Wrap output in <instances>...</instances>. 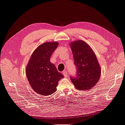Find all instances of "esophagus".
<instances>
[{"label": "esophagus", "instance_id": "obj_1", "mask_svg": "<svg viewBox=\"0 0 125 125\" xmlns=\"http://www.w3.org/2000/svg\"><path fill=\"white\" fill-rule=\"evenodd\" d=\"M62 74H63V75L65 77H67V72H66V71H63L62 72Z\"/></svg>", "mask_w": 125, "mask_h": 125}]
</instances>
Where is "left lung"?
<instances>
[{
    "label": "left lung",
    "mask_w": 125,
    "mask_h": 125,
    "mask_svg": "<svg viewBox=\"0 0 125 125\" xmlns=\"http://www.w3.org/2000/svg\"><path fill=\"white\" fill-rule=\"evenodd\" d=\"M77 77H71L75 88L79 90L92 88L98 82L101 68L95 53L87 43L83 40L71 42Z\"/></svg>",
    "instance_id": "obj_1"
}]
</instances>
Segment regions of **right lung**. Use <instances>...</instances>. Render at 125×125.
I'll return each instance as SVG.
<instances>
[{"label": "right lung", "mask_w": 125, "mask_h": 125, "mask_svg": "<svg viewBox=\"0 0 125 125\" xmlns=\"http://www.w3.org/2000/svg\"><path fill=\"white\" fill-rule=\"evenodd\" d=\"M58 46V42L40 45L32 53L26 66L28 81L33 90L39 94L49 95L54 93L58 81L63 77L50 62L51 57Z\"/></svg>", "instance_id": "1"}]
</instances>
